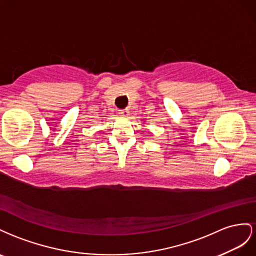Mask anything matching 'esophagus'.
<instances>
[{
  "instance_id": "34e87169",
  "label": "esophagus",
  "mask_w": 256,
  "mask_h": 256,
  "mask_svg": "<svg viewBox=\"0 0 256 256\" xmlns=\"http://www.w3.org/2000/svg\"><path fill=\"white\" fill-rule=\"evenodd\" d=\"M119 114L123 116H126L130 114L128 109H119Z\"/></svg>"
}]
</instances>
